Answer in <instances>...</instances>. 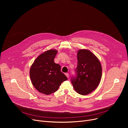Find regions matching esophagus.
Segmentation results:
<instances>
[{"label":"esophagus","mask_w":128,"mask_h":128,"mask_svg":"<svg viewBox=\"0 0 128 128\" xmlns=\"http://www.w3.org/2000/svg\"><path fill=\"white\" fill-rule=\"evenodd\" d=\"M65 75L68 78H69V74L68 73H65Z\"/></svg>","instance_id":"1"}]
</instances>
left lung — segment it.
<instances>
[{
  "mask_svg": "<svg viewBox=\"0 0 128 128\" xmlns=\"http://www.w3.org/2000/svg\"><path fill=\"white\" fill-rule=\"evenodd\" d=\"M77 60L76 75L72 77L71 82L78 93L84 96L98 86L102 77V66L96 56L88 50H79Z\"/></svg>",
  "mask_w": 128,
  "mask_h": 128,
  "instance_id": "obj_1",
  "label": "left lung"
}]
</instances>
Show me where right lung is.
I'll use <instances>...</instances> for the list:
<instances>
[{"label":"right lung","instance_id":"1","mask_svg":"<svg viewBox=\"0 0 128 128\" xmlns=\"http://www.w3.org/2000/svg\"><path fill=\"white\" fill-rule=\"evenodd\" d=\"M58 51L49 50L40 54L30 68L32 85L39 92L49 95L58 90L68 78L60 71V66L54 62Z\"/></svg>","mask_w":128,"mask_h":128}]
</instances>
